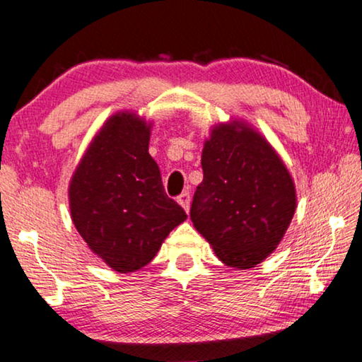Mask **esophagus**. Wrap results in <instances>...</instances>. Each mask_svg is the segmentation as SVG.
Segmentation results:
<instances>
[{
  "label": "esophagus",
  "mask_w": 362,
  "mask_h": 362,
  "mask_svg": "<svg viewBox=\"0 0 362 362\" xmlns=\"http://www.w3.org/2000/svg\"><path fill=\"white\" fill-rule=\"evenodd\" d=\"M177 202H179L183 210L188 213V210H190V193L183 192L182 195H179V198H177Z\"/></svg>",
  "instance_id": "34e87169"
}]
</instances>
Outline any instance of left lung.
Wrapping results in <instances>:
<instances>
[{"mask_svg": "<svg viewBox=\"0 0 362 362\" xmlns=\"http://www.w3.org/2000/svg\"><path fill=\"white\" fill-rule=\"evenodd\" d=\"M202 169L190 208L193 226L226 266H257L282 241L297 208L287 167L257 131L231 121L213 128Z\"/></svg>", "mask_w": 362, "mask_h": 362, "instance_id": "8db88e82", "label": "left lung"}]
</instances>
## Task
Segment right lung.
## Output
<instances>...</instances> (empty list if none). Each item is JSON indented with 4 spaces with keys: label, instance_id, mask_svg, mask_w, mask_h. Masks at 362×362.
Segmentation results:
<instances>
[{
    "label": "right lung",
    "instance_id": "right-lung-1",
    "mask_svg": "<svg viewBox=\"0 0 362 362\" xmlns=\"http://www.w3.org/2000/svg\"><path fill=\"white\" fill-rule=\"evenodd\" d=\"M149 137L151 124L139 116L113 115L90 142L69 187L80 236L121 274L147 266L187 220L183 208L165 195Z\"/></svg>",
    "mask_w": 362,
    "mask_h": 362
}]
</instances>
